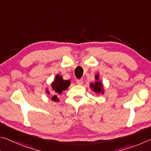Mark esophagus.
Masks as SVG:
<instances>
[{
    "instance_id": "1",
    "label": "esophagus",
    "mask_w": 151,
    "mask_h": 151,
    "mask_svg": "<svg viewBox=\"0 0 151 151\" xmlns=\"http://www.w3.org/2000/svg\"><path fill=\"white\" fill-rule=\"evenodd\" d=\"M83 79H79V80H77V81H76V83H77V84H78V85H81V84L83 83Z\"/></svg>"
}]
</instances>
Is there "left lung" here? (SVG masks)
Instances as JSON below:
<instances>
[{
  "label": "left lung",
  "instance_id": "1",
  "mask_svg": "<svg viewBox=\"0 0 151 151\" xmlns=\"http://www.w3.org/2000/svg\"><path fill=\"white\" fill-rule=\"evenodd\" d=\"M98 78H99V76L97 75L96 76V80H98ZM91 88H93L95 92H97V93H100V92H101L103 93V90L101 89L102 84L100 81H96V82L95 83V84L93 83L91 84Z\"/></svg>",
  "mask_w": 151,
  "mask_h": 151
}]
</instances>
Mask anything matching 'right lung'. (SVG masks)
<instances>
[{
  "label": "right lung",
  "instance_id": "1",
  "mask_svg": "<svg viewBox=\"0 0 151 151\" xmlns=\"http://www.w3.org/2000/svg\"><path fill=\"white\" fill-rule=\"evenodd\" d=\"M70 81L69 80H63L62 76L57 75L55 76V79L54 82L52 84V89L54 91V93H55L54 96L52 97V100L54 101H58V94H61L63 90H65L70 86ZM50 93V92H47Z\"/></svg>",
  "mask_w": 151,
  "mask_h": 151
}]
</instances>
